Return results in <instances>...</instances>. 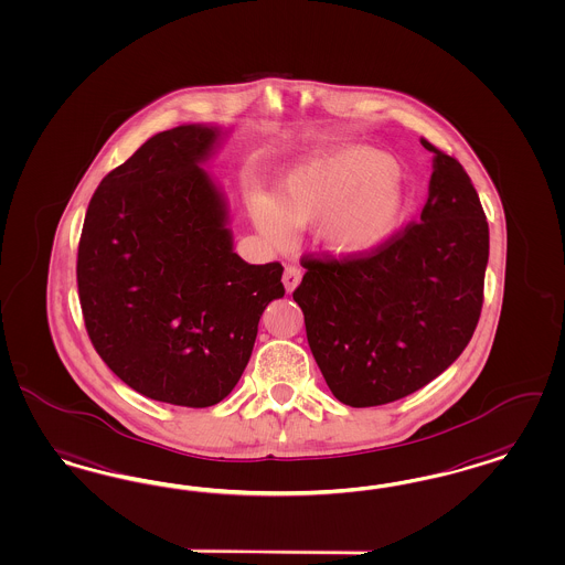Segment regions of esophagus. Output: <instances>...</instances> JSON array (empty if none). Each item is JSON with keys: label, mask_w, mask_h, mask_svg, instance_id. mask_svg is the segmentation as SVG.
<instances>
[{"label": "esophagus", "mask_w": 565, "mask_h": 565, "mask_svg": "<svg viewBox=\"0 0 565 565\" xmlns=\"http://www.w3.org/2000/svg\"><path fill=\"white\" fill-rule=\"evenodd\" d=\"M299 282H301V270L295 268V266H287L285 274H282V285H285L287 292L295 291Z\"/></svg>", "instance_id": "obj_1"}]
</instances>
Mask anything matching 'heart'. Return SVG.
I'll list each match as a JSON object with an SVG mask.
<instances>
[{
    "label": "heart",
    "mask_w": 565,
    "mask_h": 565,
    "mask_svg": "<svg viewBox=\"0 0 565 565\" xmlns=\"http://www.w3.org/2000/svg\"><path fill=\"white\" fill-rule=\"evenodd\" d=\"M390 154L371 147L334 148L289 169L276 194L247 192L255 228L274 243H287L292 228L320 222V241L341 259L383 249L402 231L408 196Z\"/></svg>",
    "instance_id": "heart-1"
}]
</instances>
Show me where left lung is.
<instances>
[{
	"label": "left lung",
	"mask_w": 565,
	"mask_h": 565,
	"mask_svg": "<svg viewBox=\"0 0 565 565\" xmlns=\"http://www.w3.org/2000/svg\"><path fill=\"white\" fill-rule=\"evenodd\" d=\"M434 152L420 222L383 249L345 262L303 259L299 303L313 360L333 396L379 406L441 375L480 320L490 234L459 161Z\"/></svg>",
	"instance_id": "8db88e82"
}]
</instances>
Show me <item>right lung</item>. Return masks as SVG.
I'll return each mask as SVG.
<instances>
[{"instance_id":"right-lung-1","label":"right lung","mask_w":565,"mask_h":565,"mask_svg":"<svg viewBox=\"0 0 565 565\" xmlns=\"http://www.w3.org/2000/svg\"><path fill=\"white\" fill-rule=\"evenodd\" d=\"M231 127L184 124L113 169L85 213L77 287L106 366L138 394L207 408L243 375L259 318L285 295L278 262L234 253L228 203L205 166Z\"/></svg>"}]
</instances>
